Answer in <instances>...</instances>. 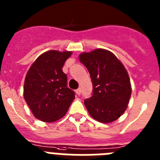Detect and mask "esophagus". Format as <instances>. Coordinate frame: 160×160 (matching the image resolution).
<instances>
[{
    "label": "esophagus",
    "instance_id": "1",
    "mask_svg": "<svg viewBox=\"0 0 160 160\" xmlns=\"http://www.w3.org/2000/svg\"><path fill=\"white\" fill-rule=\"evenodd\" d=\"M76 93H77V94L78 95V96H80V93H81V90H80V88L77 89V90H76Z\"/></svg>",
    "mask_w": 160,
    "mask_h": 160
}]
</instances>
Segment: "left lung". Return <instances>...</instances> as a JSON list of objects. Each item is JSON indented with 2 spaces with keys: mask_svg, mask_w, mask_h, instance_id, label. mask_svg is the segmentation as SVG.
Returning a JSON list of instances; mask_svg holds the SVG:
<instances>
[{
  "mask_svg": "<svg viewBox=\"0 0 160 160\" xmlns=\"http://www.w3.org/2000/svg\"><path fill=\"white\" fill-rule=\"evenodd\" d=\"M80 60L92 82V95L84 100L89 114L101 123L114 121L125 112L132 94L125 68L113 53L101 48L82 53Z\"/></svg>",
  "mask_w": 160,
  "mask_h": 160,
  "instance_id": "1",
  "label": "left lung"
}]
</instances>
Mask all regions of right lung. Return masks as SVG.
Listing matches in <instances>:
<instances>
[{"instance_id":"1","label":"right lung","mask_w":160,"mask_h":160,"mask_svg":"<svg viewBox=\"0 0 160 160\" xmlns=\"http://www.w3.org/2000/svg\"><path fill=\"white\" fill-rule=\"evenodd\" d=\"M71 52L55 50L41 54L28 70L24 85V97L37 119L54 122L62 118L75 98L68 88L67 75L62 68Z\"/></svg>"}]
</instances>
